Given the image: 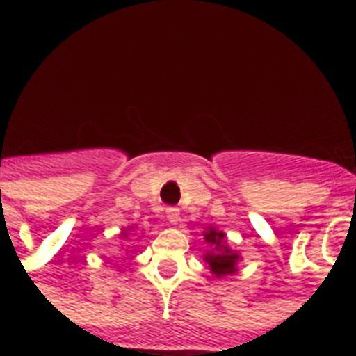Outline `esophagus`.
<instances>
[{"instance_id": "obj_1", "label": "esophagus", "mask_w": 356, "mask_h": 356, "mask_svg": "<svg viewBox=\"0 0 356 356\" xmlns=\"http://www.w3.org/2000/svg\"><path fill=\"white\" fill-rule=\"evenodd\" d=\"M166 218L172 225H177V223L181 222V212H179L177 207H170V209H166Z\"/></svg>"}]
</instances>
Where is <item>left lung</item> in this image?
Masks as SVG:
<instances>
[{
    "label": "left lung",
    "mask_w": 356,
    "mask_h": 356,
    "mask_svg": "<svg viewBox=\"0 0 356 356\" xmlns=\"http://www.w3.org/2000/svg\"><path fill=\"white\" fill-rule=\"evenodd\" d=\"M203 238L211 245V251L203 254V260L211 268L212 275L216 279L234 275L238 271V262L242 260V257L227 245V234L216 227H207L203 231Z\"/></svg>",
    "instance_id": "8db88e82"
}]
</instances>
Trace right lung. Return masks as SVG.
<instances>
[{
    "label": "right lung",
    "instance_id": "obj_1",
    "mask_svg": "<svg viewBox=\"0 0 356 356\" xmlns=\"http://www.w3.org/2000/svg\"><path fill=\"white\" fill-rule=\"evenodd\" d=\"M133 229H134V227H129L127 231H133ZM127 231H123V233H122V238H127V236H129V233H127Z\"/></svg>",
    "mask_w": 356,
    "mask_h": 356
}]
</instances>
